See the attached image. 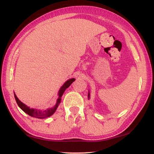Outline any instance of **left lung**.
Returning a JSON list of instances; mask_svg holds the SVG:
<instances>
[{
    "mask_svg": "<svg viewBox=\"0 0 154 154\" xmlns=\"http://www.w3.org/2000/svg\"><path fill=\"white\" fill-rule=\"evenodd\" d=\"M88 98H90V93H88Z\"/></svg>",
    "mask_w": 154,
    "mask_h": 154,
    "instance_id": "left-lung-1",
    "label": "left lung"
}]
</instances>
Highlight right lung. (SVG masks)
I'll return each mask as SVG.
<instances>
[{
	"label": "right lung",
	"instance_id": "obj_1",
	"mask_svg": "<svg viewBox=\"0 0 154 154\" xmlns=\"http://www.w3.org/2000/svg\"><path fill=\"white\" fill-rule=\"evenodd\" d=\"M75 80V79H71L68 80L66 83H64V85L61 87L60 90H59V92H58L59 97L57 100L56 104L54 105L52 108L48 109L47 110L42 111V110H39V109H30L29 106H27L26 104H24V103L21 102V101L17 98V97L16 96L15 94H14V98H15V100L17 103L19 107H20L23 111H24L25 113L30 116L37 118V119H46V118L50 117V116H52L54 112H55V111L57 110V109L59 104H60L61 98H62V96L63 95V94H64V91L66 90V88H68L69 86L71 85V84Z\"/></svg>",
	"mask_w": 154,
	"mask_h": 154
}]
</instances>
